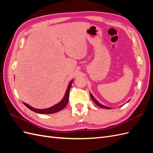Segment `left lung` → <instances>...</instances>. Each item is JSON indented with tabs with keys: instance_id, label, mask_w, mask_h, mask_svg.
Masks as SVG:
<instances>
[{
	"instance_id": "left-lung-1",
	"label": "left lung",
	"mask_w": 153,
	"mask_h": 153,
	"mask_svg": "<svg viewBox=\"0 0 153 153\" xmlns=\"http://www.w3.org/2000/svg\"><path fill=\"white\" fill-rule=\"evenodd\" d=\"M90 96H91V99L92 100H93V101H94V102L97 105H98V106H100V107H101V108H106V109H111V108H110V107H108V106H104V105H101V103H100L99 102H98V101H97L94 98V96H92V94L91 93V92H90Z\"/></svg>"
}]
</instances>
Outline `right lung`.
<instances>
[{"instance_id": "add662e5", "label": "right lung", "mask_w": 153, "mask_h": 153, "mask_svg": "<svg viewBox=\"0 0 153 153\" xmlns=\"http://www.w3.org/2000/svg\"><path fill=\"white\" fill-rule=\"evenodd\" d=\"M73 80H72L68 86L67 88V91L65 93V95H64V97L63 98V99L60 101V102L56 105H53L52 107H50L48 108H45V109H38V108H35L32 107L31 106H30L29 105L27 104L24 102H23L27 108H29L30 110H31L32 111H33L34 112H36L38 114H53L55 112H59V111L62 110L65 106L67 105L68 101H69V90H70V88L71 87V84L73 83Z\"/></svg>"}]
</instances>
